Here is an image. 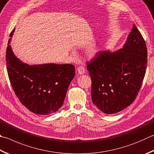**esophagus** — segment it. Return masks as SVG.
Wrapping results in <instances>:
<instances>
[{
	"label": "esophagus",
	"mask_w": 154,
	"mask_h": 154,
	"mask_svg": "<svg viewBox=\"0 0 154 154\" xmlns=\"http://www.w3.org/2000/svg\"><path fill=\"white\" fill-rule=\"evenodd\" d=\"M77 72L78 75H82L85 73V69L82 66H79L77 69Z\"/></svg>",
	"instance_id": "1"
}]
</instances>
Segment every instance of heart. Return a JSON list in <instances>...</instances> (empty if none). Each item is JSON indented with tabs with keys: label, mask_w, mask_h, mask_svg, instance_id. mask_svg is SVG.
<instances>
[{
	"label": "heart",
	"mask_w": 154,
	"mask_h": 154,
	"mask_svg": "<svg viewBox=\"0 0 154 154\" xmlns=\"http://www.w3.org/2000/svg\"><path fill=\"white\" fill-rule=\"evenodd\" d=\"M93 51H93V50H92V52H93Z\"/></svg>",
	"instance_id": "1"
}]
</instances>
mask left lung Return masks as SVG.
Segmentation results:
<instances>
[{
    "mask_svg": "<svg viewBox=\"0 0 154 154\" xmlns=\"http://www.w3.org/2000/svg\"><path fill=\"white\" fill-rule=\"evenodd\" d=\"M147 56L146 42L133 25L122 48L98 52L87 62L92 100L98 109L114 114L135 100L146 74Z\"/></svg>",
    "mask_w": 154,
    "mask_h": 154,
    "instance_id": "obj_1",
    "label": "left lung"
}]
</instances>
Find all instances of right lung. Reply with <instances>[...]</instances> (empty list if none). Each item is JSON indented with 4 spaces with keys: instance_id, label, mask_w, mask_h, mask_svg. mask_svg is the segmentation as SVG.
Returning <instances> with one entry per match:
<instances>
[{
    "instance_id": "right-lung-1",
    "label": "right lung",
    "mask_w": 154,
    "mask_h": 154,
    "mask_svg": "<svg viewBox=\"0 0 154 154\" xmlns=\"http://www.w3.org/2000/svg\"><path fill=\"white\" fill-rule=\"evenodd\" d=\"M6 52L7 69L11 86L21 103L37 115L56 112L63 105L69 84L76 74L72 64L29 65L15 56L10 45Z\"/></svg>"
}]
</instances>
